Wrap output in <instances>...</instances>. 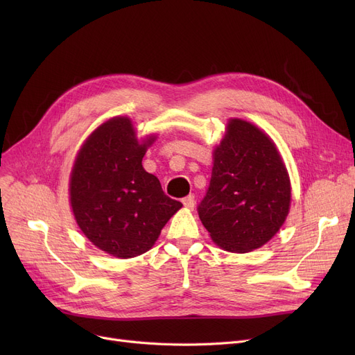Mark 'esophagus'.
I'll return each mask as SVG.
<instances>
[{"mask_svg":"<svg viewBox=\"0 0 355 355\" xmlns=\"http://www.w3.org/2000/svg\"><path fill=\"white\" fill-rule=\"evenodd\" d=\"M182 204H184V207H185V209L193 210V209H194V206H196L194 196H193V194H190V196H187L185 198H182Z\"/></svg>","mask_w":355,"mask_h":355,"instance_id":"34e87169","label":"esophagus"}]
</instances>
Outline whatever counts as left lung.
I'll list each match as a JSON object with an SVG mask.
<instances>
[{"label":"left lung","instance_id":"left-lung-1","mask_svg":"<svg viewBox=\"0 0 355 355\" xmlns=\"http://www.w3.org/2000/svg\"><path fill=\"white\" fill-rule=\"evenodd\" d=\"M292 187L273 139L254 123L230 118L213 149L211 181L198 216L214 243L230 253L265 246L291 210Z\"/></svg>","mask_w":355,"mask_h":355}]
</instances>
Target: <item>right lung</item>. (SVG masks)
Returning <instances> with one entry per match:
<instances>
[{"instance_id":"add662e5","label":"right lung","mask_w":355,"mask_h":355,"mask_svg":"<svg viewBox=\"0 0 355 355\" xmlns=\"http://www.w3.org/2000/svg\"><path fill=\"white\" fill-rule=\"evenodd\" d=\"M157 134L137 137L128 116L101 123L85 139L69 180V202L82 233L105 253L130 259L151 249L182 204L166 197L142 158Z\"/></svg>"}]
</instances>
